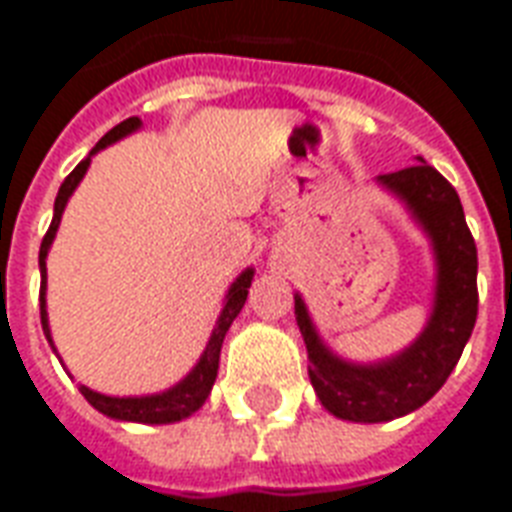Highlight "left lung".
Here are the masks:
<instances>
[{
    "mask_svg": "<svg viewBox=\"0 0 512 512\" xmlns=\"http://www.w3.org/2000/svg\"><path fill=\"white\" fill-rule=\"evenodd\" d=\"M378 182L411 206L435 244L438 287L424 333L395 360L351 365L325 349L303 300L295 298L314 392L338 419L368 424L392 421L427 403L456 368L478 319V249L454 185L424 161L381 174Z\"/></svg>",
    "mask_w": 512,
    "mask_h": 512,
    "instance_id": "left-lung-1",
    "label": "left lung"
}]
</instances>
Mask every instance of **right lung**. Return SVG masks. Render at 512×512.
Wrapping results in <instances>:
<instances>
[{
  "mask_svg": "<svg viewBox=\"0 0 512 512\" xmlns=\"http://www.w3.org/2000/svg\"><path fill=\"white\" fill-rule=\"evenodd\" d=\"M142 126L139 123V117H128L123 123H117L112 131L101 136L99 144L93 147L91 155L101 150V147H107V144L117 142L120 136L131 134L136 128ZM91 155L80 161L74 166V171L69 177L61 182L56 195V206H53V222H50L48 233H45V239H42V247H39V271H42V284H39V319H42V330H45V338L50 341V327H48V311H45V257H48V249L53 244V236H56L58 222H61V214H64V206L69 201V195L74 193V187L80 185V179L85 177V171L91 166ZM252 276L255 271L247 268V271L241 273L239 279L233 282L228 292V303L222 308L220 319H217V327H214L212 338L206 343V351L201 354V360L190 370V376L185 381H179L177 386H171L169 392H161V395H150V397H107L99 395V392H93L88 386L80 384V392L88 403L101 411L109 419H120V421H142V424H171V421L187 419L190 413H195L204 400L209 397L214 386V378H217V370H220V349L222 341H225V333H228V327L233 325V319L239 317V311L244 308V300H247L249 284H252Z\"/></svg>",
  "mask_w": 512,
  "mask_h": 512,
  "instance_id": "add662e5",
  "label": "right lung"
}]
</instances>
